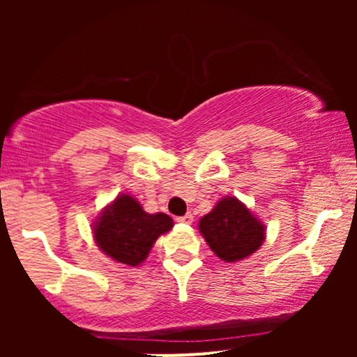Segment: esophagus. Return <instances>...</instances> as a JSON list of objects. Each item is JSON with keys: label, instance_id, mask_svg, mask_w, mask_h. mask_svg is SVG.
<instances>
[{"label": "esophagus", "instance_id": "obj_1", "mask_svg": "<svg viewBox=\"0 0 357 357\" xmlns=\"http://www.w3.org/2000/svg\"><path fill=\"white\" fill-rule=\"evenodd\" d=\"M179 221V223H186V225H191L192 223V215L191 213H186L184 216H179V218H176Z\"/></svg>", "mask_w": 357, "mask_h": 357}]
</instances>
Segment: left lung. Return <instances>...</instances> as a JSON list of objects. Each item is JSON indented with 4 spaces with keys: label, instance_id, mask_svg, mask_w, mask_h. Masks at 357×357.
<instances>
[{
    "label": "left lung",
    "instance_id": "1",
    "mask_svg": "<svg viewBox=\"0 0 357 357\" xmlns=\"http://www.w3.org/2000/svg\"><path fill=\"white\" fill-rule=\"evenodd\" d=\"M199 231L225 261H238L255 253L265 240V227L243 203L227 196L199 221Z\"/></svg>",
    "mask_w": 357,
    "mask_h": 357
}]
</instances>
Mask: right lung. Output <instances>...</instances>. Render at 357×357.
<instances>
[{
    "label": "right lung",
    "mask_w": 357,
    "mask_h": 357,
    "mask_svg": "<svg viewBox=\"0 0 357 357\" xmlns=\"http://www.w3.org/2000/svg\"><path fill=\"white\" fill-rule=\"evenodd\" d=\"M171 228L173 220L165 213L149 215L132 196L121 195L96 221L93 238L112 260L136 267L146 260L158 236Z\"/></svg>",
    "instance_id": "add662e5"
}]
</instances>
